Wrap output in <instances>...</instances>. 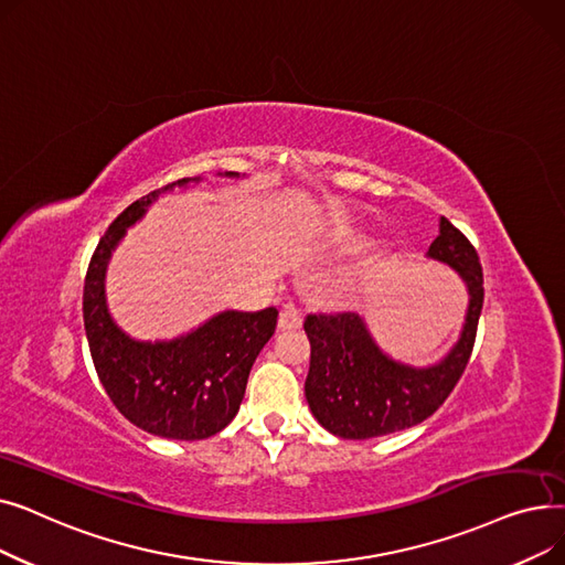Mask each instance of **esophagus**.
Segmentation results:
<instances>
[{
  "label": "esophagus",
  "mask_w": 565,
  "mask_h": 565,
  "mask_svg": "<svg viewBox=\"0 0 565 565\" xmlns=\"http://www.w3.org/2000/svg\"><path fill=\"white\" fill-rule=\"evenodd\" d=\"M302 328V311L295 305H284L279 313V330H298Z\"/></svg>",
  "instance_id": "esophagus-1"
}]
</instances>
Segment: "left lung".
Segmentation results:
<instances>
[{
  "label": "left lung",
  "instance_id": "left-lung-1",
  "mask_svg": "<svg viewBox=\"0 0 565 565\" xmlns=\"http://www.w3.org/2000/svg\"><path fill=\"white\" fill-rule=\"evenodd\" d=\"M428 258L454 267L467 286L469 305L456 345L430 366L392 360L371 337L360 313H309L305 332L311 364L305 394L316 422L343 439H371L426 422L458 384L477 339L483 309V270L467 237L447 220L428 247Z\"/></svg>",
  "mask_w": 565,
  "mask_h": 565
}]
</instances>
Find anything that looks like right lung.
<instances>
[{
    "instance_id": "obj_1",
    "label": "right lung",
    "mask_w": 565,
    "mask_h": 565,
    "mask_svg": "<svg viewBox=\"0 0 565 565\" xmlns=\"http://www.w3.org/2000/svg\"><path fill=\"white\" fill-rule=\"evenodd\" d=\"M226 178L237 173L226 171ZM201 178H181L130 203L88 263L84 279V330L103 387L137 428L167 439H205L224 430L241 409L247 377L277 328L279 311H222L171 341H137L114 322L105 298L111 252L160 194Z\"/></svg>"
}]
</instances>
